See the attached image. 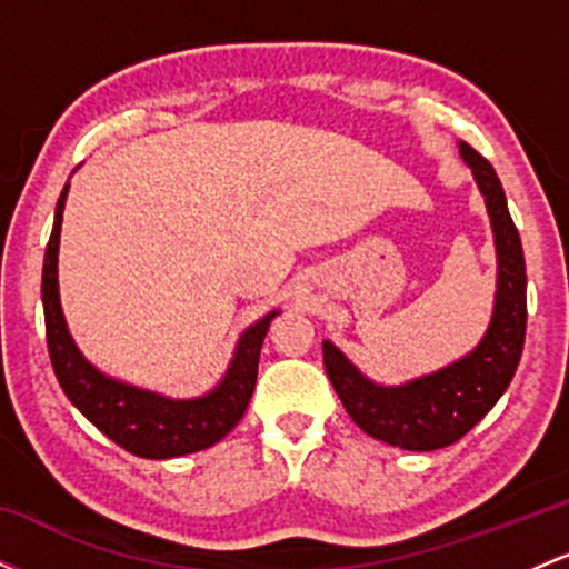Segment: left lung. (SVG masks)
<instances>
[{
    "instance_id": "obj_1",
    "label": "left lung",
    "mask_w": 569,
    "mask_h": 569,
    "mask_svg": "<svg viewBox=\"0 0 569 569\" xmlns=\"http://www.w3.org/2000/svg\"><path fill=\"white\" fill-rule=\"evenodd\" d=\"M460 158L471 166L485 194L498 251L495 310L481 342L433 375L403 385H377L352 367L337 345L323 339L326 375L352 422L371 439L409 452H430L462 439L506 393L525 350L527 270L519 230L495 168L466 141H460Z\"/></svg>"
}]
</instances>
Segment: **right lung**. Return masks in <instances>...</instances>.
<instances>
[{"label": "right lung", "instance_id": "right-lung-1", "mask_svg": "<svg viewBox=\"0 0 569 569\" xmlns=\"http://www.w3.org/2000/svg\"><path fill=\"white\" fill-rule=\"evenodd\" d=\"M69 184L63 187L56 206L53 232L44 248L42 264V307L44 335L53 371L63 393L93 426L109 436L130 455L147 460H168L200 452L224 439L238 426L251 401L257 385L259 352L278 310L267 312L257 323L240 335L230 369L213 390L198 398H168L152 390L136 388L98 371L82 356L69 335L67 318L58 293V243H61L63 206H67Z\"/></svg>", "mask_w": 569, "mask_h": 569}]
</instances>
